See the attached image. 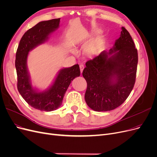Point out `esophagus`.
Masks as SVG:
<instances>
[{"label":"esophagus","instance_id":"1","mask_svg":"<svg viewBox=\"0 0 157 157\" xmlns=\"http://www.w3.org/2000/svg\"><path fill=\"white\" fill-rule=\"evenodd\" d=\"M84 65L83 64H80L79 65V68H80V71H81V72L82 73V72H83V69H84Z\"/></svg>","mask_w":157,"mask_h":157}]
</instances>
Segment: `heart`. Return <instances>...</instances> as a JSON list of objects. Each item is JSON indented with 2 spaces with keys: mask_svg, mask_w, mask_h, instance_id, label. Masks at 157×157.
Wrapping results in <instances>:
<instances>
[{
  "mask_svg": "<svg viewBox=\"0 0 157 157\" xmlns=\"http://www.w3.org/2000/svg\"><path fill=\"white\" fill-rule=\"evenodd\" d=\"M98 46V43L97 41H94L93 43H92L89 44L86 47V51L88 52L89 54H92L95 52L96 48Z\"/></svg>",
  "mask_w": 157,
  "mask_h": 157,
  "instance_id": "1",
  "label": "heart"
}]
</instances>
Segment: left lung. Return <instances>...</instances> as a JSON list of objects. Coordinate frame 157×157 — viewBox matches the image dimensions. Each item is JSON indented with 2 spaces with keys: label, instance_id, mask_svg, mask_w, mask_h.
<instances>
[{
  "label": "left lung",
  "instance_id": "left-lung-1",
  "mask_svg": "<svg viewBox=\"0 0 157 157\" xmlns=\"http://www.w3.org/2000/svg\"><path fill=\"white\" fill-rule=\"evenodd\" d=\"M138 52L130 33L121 27L120 37L86 63L83 76L87 83L85 100L95 111H109L121 105L135 83Z\"/></svg>",
  "mask_w": 157,
  "mask_h": 157
}]
</instances>
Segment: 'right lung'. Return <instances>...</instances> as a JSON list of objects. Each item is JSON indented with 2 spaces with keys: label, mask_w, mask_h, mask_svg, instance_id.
<instances>
[{
  "label": "right lung",
  "mask_w": 157,
  "mask_h": 157,
  "mask_svg": "<svg viewBox=\"0 0 157 157\" xmlns=\"http://www.w3.org/2000/svg\"><path fill=\"white\" fill-rule=\"evenodd\" d=\"M59 22L60 18L41 21L29 29L22 37L16 52L17 89L28 105L39 111L49 112L59 108L72 81L80 75L79 67L76 64L61 69L53 84L45 90L39 91L32 86L27 68L29 52L44 43L59 28Z\"/></svg>",
  "instance_id": "obj_1"
}]
</instances>
